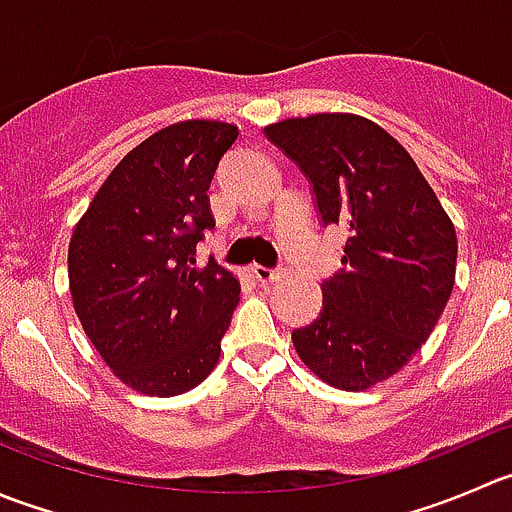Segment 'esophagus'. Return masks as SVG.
<instances>
[{
    "label": "esophagus",
    "instance_id": "1",
    "mask_svg": "<svg viewBox=\"0 0 512 512\" xmlns=\"http://www.w3.org/2000/svg\"><path fill=\"white\" fill-rule=\"evenodd\" d=\"M250 275L255 277L257 282H262V285L280 280V270H272V267H262V265H250Z\"/></svg>",
    "mask_w": 512,
    "mask_h": 512
}]
</instances>
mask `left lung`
Masks as SVG:
<instances>
[{
    "mask_svg": "<svg viewBox=\"0 0 512 512\" xmlns=\"http://www.w3.org/2000/svg\"><path fill=\"white\" fill-rule=\"evenodd\" d=\"M265 135L310 180L322 225L347 235L320 315L292 330L297 355L332 388H372L408 365L448 305L453 222L408 150L370 119L310 114Z\"/></svg>",
    "mask_w": 512,
    "mask_h": 512,
    "instance_id": "left-lung-1",
    "label": "left lung"
}]
</instances>
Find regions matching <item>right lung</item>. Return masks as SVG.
Here are the masks:
<instances>
[{"mask_svg":"<svg viewBox=\"0 0 512 512\" xmlns=\"http://www.w3.org/2000/svg\"><path fill=\"white\" fill-rule=\"evenodd\" d=\"M235 124L187 119L137 145L109 172L69 240V290L84 332L142 395L197 388L220 360L240 282L197 242L215 227L210 182Z\"/></svg>","mask_w":512,"mask_h":512,"instance_id":"1","label":"right lung"}]
</instances>
